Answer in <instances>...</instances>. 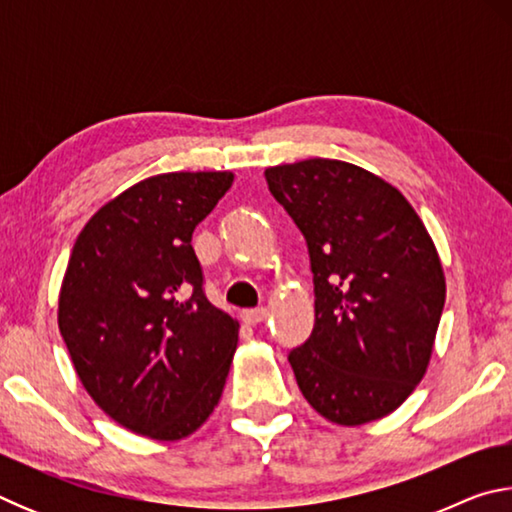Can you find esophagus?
Masks as SVG:
<instances>
[{
  "label": "esophagus",
  "instance_id": "esophagus-1",
  "mask_svg": "<svg viewBox=\"0 0 512 512\" xmlns=\"http://www.w3.org/2000/svg\"><path fill=\"white\" fill-rule=\"evenodd\" d=\"M266 316H268V311L264 307L248 309V311H244V314H241V318H244V323H248V325H259V323H262V320H266Z\"/></svg>",
  "mask_w": 512,
  "mask_h": 512
}]
</instances>
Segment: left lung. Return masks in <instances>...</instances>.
<instances>
[{
    "label": "left lung",
    "instance_id": "8db88e82",
    "mask_svg": "<svg viewBox=\"0 0 512 512\" xmlns=\"http://www.w3.org/2000/svg\"><path fill=\"white\" fill-rule=\"evenodd\" d=\"M309 248L316 323L289 352L305 400L359 427L393 413L427 372L445 273L400 189L357 164L311 158L264 171Z\"/></svg>",
    "mask_w": 512,
    "mask_h": 512
}]
</instances>
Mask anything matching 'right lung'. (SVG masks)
<instances>
[{"label":"right lung","mask_w":512,"mask_h":512,"mask_svg":"<svg viewBox=\"0 0 512 512\" xmlns=\"http://www.w3.org/2000/svg\"><path fill=\"white\" fill-rule=\"evenodd\" d=\"M235 173L173 171L112 198L76 239L58 327L99 409L153 440L194 433L219 404L239 323L203 291L194 228Z\"/></svg>","instance_id":"right-lung-1"}]
</instances>
